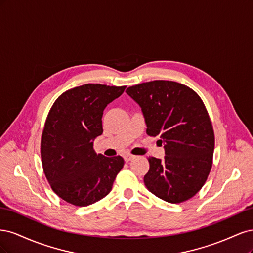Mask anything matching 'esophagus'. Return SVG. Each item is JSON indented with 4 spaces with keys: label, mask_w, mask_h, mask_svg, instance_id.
<instances>
[{
    "label": "esophagus",
    "mask_w": 253,
    "mask_h": 253,
    "mask_svg": "<svg viewBox=\"0 0 253 253\" xmlns=\"http://www.w3.org/2000/svg\"><path fill=\"white\" fill-rule=\"evenodd\" d=\"M124 158H125L126 162L127 163V162H129V160H132V159L134 158V156H133V155H131V154H126V155L124 156Z\"/></svg>",
    "instance_id": "34e87169"
}]
</instances>
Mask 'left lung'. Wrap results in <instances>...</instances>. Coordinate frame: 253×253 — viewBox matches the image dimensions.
<instances>
[{
    "label": "left lung",
    "instance_id": "1",
    "mask_svg": "<svg viewBox=\"0 0 253 253\" xmlns=\"http://www.w3.org/2000/svg\"><path fill=\"white\" fill-rule=\"evenodd\" d=\"M126 94L141 108L147 134L164 142L165 158H148L145 187L168 203L188 201L208 178L214 151L213 127L201 97L166 80L129 86Z\"/></svg>",
    "mask_w": 253,
    "mask_h": 253
}]
</instances>
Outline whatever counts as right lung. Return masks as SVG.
I'll return each mask as SVG.
<instances>
[{"mask_svg":"<svg viewBox=\"0 0 253 253\" xmlns=\"http://www.w3.org/2000/svg\"><path fill=\"white\" fill-rule=\"evenodd\" d=\"M125 89L84 84L66 90L52 104L42 133L41 158L51 189L63 201L85 207L111 192L125 160L97 155L93 145L103 133L104 109Z\"/></svg>","mask_w":253,"mask_h":253,"instance_id":"right-lung-1","label":"right lung"}]
</instances>
